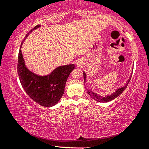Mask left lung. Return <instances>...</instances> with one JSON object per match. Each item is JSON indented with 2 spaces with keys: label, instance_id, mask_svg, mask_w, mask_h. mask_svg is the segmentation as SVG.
<instances>
[{
  "label": "left lung",
  "instance_id": "8db88e82",
  "mask_svg": "<svg viewBox=\"0 0 149 149\" xmlns=\"http://www.w3.org/2000/svg\"><path fill=\"white\" fill-rule=\"evenodd\" d=\"M84 73V81H85V79H86V74H85V72H83ZM131 77L132 76H130V79H128V81H127V84H125V86H123L122 87L120 88V89H118L116 90V91L113 93L112 94H111L110 95H108V96H105V97H101V96H99V95H97V93H95L94 92L91 91H89L88 90L87 91V93L90 95V97L92 98V99H94L97 102H109L111 101V100L116 99V98L118 97V96L120 95H121V93H122L123 91L125 90V89L126 87H127L128 84H129L130 81L131 79Z\"/></svg>",
  "mask_w": 149,
  "mask_h": 149
}]
</instances>
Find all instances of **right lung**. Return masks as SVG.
Returning a JSON list of instances; mask_svg holds the SVG:
<instances>
[{"label": "right lung", "instance_id": "add662e5", "mask_svg": "<svg viewBox=\"0 0 149 149\" xmlns=\"http://www.w3.org/2000/svg\"><path fill=\"white\" fill-rule=\"evenodd\" d=\"M40 26V25H37L30 30L25 39L27 38L29 33ZM25 39L22 41L20 48H22ZM17 68L22 86L29 97L42 107H51L56 104L62 98L68 77L75 68V65L68 64L59 66L50 75L40 76L27 68L22 50L19 49Z\"/></svg>", "mask_w": 149, "mask_h": 149}]
</instances>
